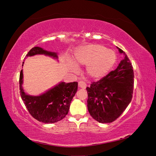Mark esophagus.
Returning <instances> with one entry per match:
<instances>
[{
	"label": "esophagus",
	"mask_w": 156,
	"mask_h": 156,
	"mask_svg": "<svg viewBox=\"0 0 156 156\" xmlns=\"http://www.w3.org/2000/svg\"><path fill=\"white\" fill-rule=\"evenodd\" d=\"M78 85H79V88H86V87H87V84L82 81L79 82Z\"/></svg>",
	"instance_id": "obj_1"
}]
</instances>
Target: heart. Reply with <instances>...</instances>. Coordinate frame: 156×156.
Instances as JSON below:
<instances>
[{
  "label": "heart",
  "instance_id": "obj_1",
  "mask_svg": "<svg viewBox=\"0 0 156 156\" xmlns=\"http://www.w3.org/2000/svg\"><path fill=\"white\" fill-rule=\"evenodd\" d=\"M75 60L79 64L86 65L87 72L91 77L100 79L114 66L116 56L114 51L100 44H90L77 51ZM72 69L75 67L72 66Z\"/></svg>",
  "mask_w": 156,
  "mask_h": 156
}]
</instances>
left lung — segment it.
Masks as SVG:
<instances>
[{"label":"left lung","instance_id":"left-lung-1","mask_svg":"<svg viewBox=\"0 0 156 156\" xmlns=\"http://www.w3.org/2000/svg\"><path fill=\"white\" fill-rule=\"evenodd\" d=\"M125 58L117 68L87 87V107L90 115L100 123L116 120L128 106L133 96L134 72L124 52L117 48Z\"/></svg>","mask_w":156,"mask_h":156}]
</instances>
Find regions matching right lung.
Returning <instances> with one entry per match:
<instances>
[{
  "label": "right lung",
  "mask_w": 156,
  "mask_h": 156,
  "mask_svg": "<svg viewBox=\"0 0 156 156\" xmlns=\"http://www.w3.org/2000/svg\"><path fill=\"white\" fill-rule=\"evenodd\" d=\"M36 55H45L58 58L56 53L48 51L39 47L32 48L26 57ZM23 77L21 70L20 76V94L27 110L33 118L44 123L51 124L62 120L68 115L71 101L77 90V82H61L41 95L33 96L28 95L23 90Z\"/></svg>",
  "instance_id": "add662e5"
}]
</instances>
